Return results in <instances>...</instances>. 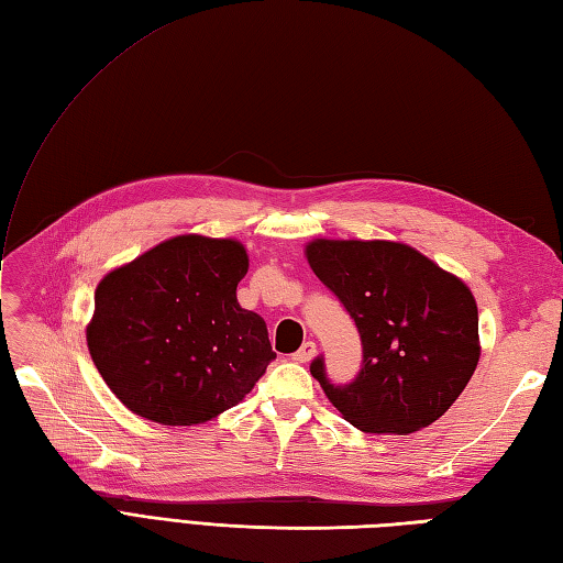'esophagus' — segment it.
<instances>
[{
    "label": "esophagus",
    "instance_id": "34e87169",
    "mask_svg": "<svg viewBox=\"0 0 563 563\" xmlns=\"http://www.w3.org/2000/svg\"><path fill=\"white\" fill-rule=\"evenodd\" d=\"M314 353H318V346H314V341H306V344L294 353V361L296 363H310Z\"/></svg>",
    "mask_w": 563,
    "mask_h": 563
}]
</instances>
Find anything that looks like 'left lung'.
I'll return each instance as SVG.
<instances>
[{"instance_id": "left-lung-1", "label": "left lung", "mask_w": 563, "mask_h": 563, "mask_svg": "<svg viewBox=\"0 0 563 563\" xmlns=\"http://www.w3.org/2000/svg\"><path fill=\"white\" fill-rule=\"evenodd\" d=\"M306 255L363 344L361 373L349 385H332L322 355L310 363L332 406L373 434H408L442 418L479 361L468 286L394 241L318 239Z\"/></svg>"}]
</instances>
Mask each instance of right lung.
Here are the masks:
<instances>
[{"mask_svg": "<svg viewBox=\"0 0 563 563\" xmlns=\"http://www.w3.org/2000/svg\"><path fill=\"white\" fill-rule=\"evenodd\" d=\"M249 255L234 239L176 236L98 284L86 329L107 387L135 416L200 424L236 406L277 358L236 300Z\"/></svg>", "mask_w": 563, "mask_h": 563, "instance_id": "right-lung-1", "label": "right lung"}]
</instances>
